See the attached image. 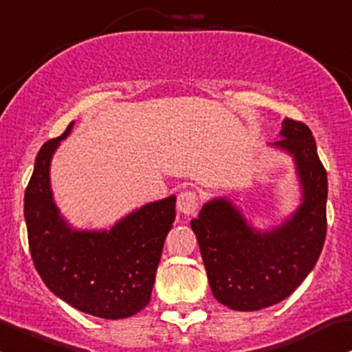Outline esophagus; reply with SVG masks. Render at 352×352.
<instances>
[{
	"label": "esophagus",
	"instance_id": "obj_1",
	"mask_svg": "<svg viewBox=\"0 0 352 352\" xmlns=\"http://www.w3.org/2000/svg\"><path fill=\"white\" fill-rule=\"evenodd\" d=\"M197 207H199V197L195 192L186 190V192H180L179 199H177V210H179L182 216H194L197 212Z\"/></svg>",
	"mask_w": 352,
	"mask_h": 352
}]
</instances>
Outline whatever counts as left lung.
<instances>
[{"label":"left lung","instance_id":"1","mask_svg":"<svg viewBox=\"0 0 352 352\" xmlns=\"http://www.w3.org/2000/svg\"><path fill=\"white\" fill-rule=\"evenodd\" d=\"M282 140L270 146L290 155L300 184V204L270 229H256L229 199L214 197L190 221L210 290L232 310L253 312L285 300L307 278L327 231V172L309 126L285 118Z\"/></svg>","mask_w":352,"mask_h":352}]
</instances>
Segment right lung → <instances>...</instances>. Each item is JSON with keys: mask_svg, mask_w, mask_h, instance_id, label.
Here are the masks:
<instances>
[{"mask_svg": "<svg viewBox=\"0 0 352 352\" xmlns=\"http://www.w3.org/2000/svg\"><path fill=\"white\" fill-rule=\"evenodd\" d=\"M72 126L36 155L25 192L30 253L43 283L74 309L101 319H126L150 302L177 197L148 202L109 229L72 228L50 186L52 157Z\"/></svg>", "mask_w": 352, "mask_h": 352, "instance_id": "obj_1", "label": "right lung"}]
</instances>
